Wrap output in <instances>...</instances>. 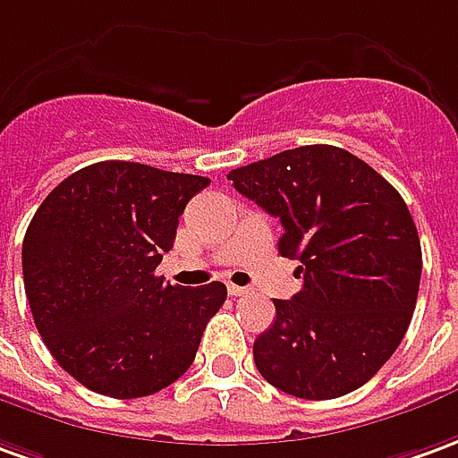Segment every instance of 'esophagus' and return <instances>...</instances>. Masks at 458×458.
<instances>
[{
  "label": "esophagus",
  "instance_id": "esophagus-1",
  "mask_svg": "<svg viewBox=\"0 0 458 458\" xmlns=\"http://www.w3.org/2000/svg\"><path fill=\"white\" fill-rule=\"evenodd\" d=\"M226 289H229V294L232 296H244L249 292V289H244V286H236V284H229Z\"/></svg>",
  "mask_w": 458,
  "mask_h": 458
}]
</instances>
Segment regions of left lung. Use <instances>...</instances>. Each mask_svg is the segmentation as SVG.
Listing matches in <instances>:
<instances>
[{
    "label": "left lung",
    "mask_w": 458,
    "mask_h": 458,
    "mask_svg": "<svg viewBox=\"0 0 458 458\" xmlns=\"http://www.w3.org/2000/svg\"><path fill=\"white\" fill-rule=\"evenodd\" d=\"M226 179L284 226L301 292L274 299L254 364L279 392L336 399L367 384L402 344L421 279L419 232L402 194L329 144L286 149Z\"/></svg>",
    "instance_id": "1"
}]
</instances>
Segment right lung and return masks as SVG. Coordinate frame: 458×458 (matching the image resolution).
<instances>
[{"mask_svg": "<svg viewBox=\"0 0 458 458\" xmlns=\"http://www.w3.org/2000/svg\"><path fill=\"white\" fill-rule=\"evenodd\" d=\"M207 176L99 162L49 191L21 244L31 317L59 367L87 389L139 399L194 361L226 299L211 282L184 289L154 271Z\"/></svg>", "mask_w": 458, "mask_h": 458, "instance_id": "1", "label": "right lung"}]
</instances>
